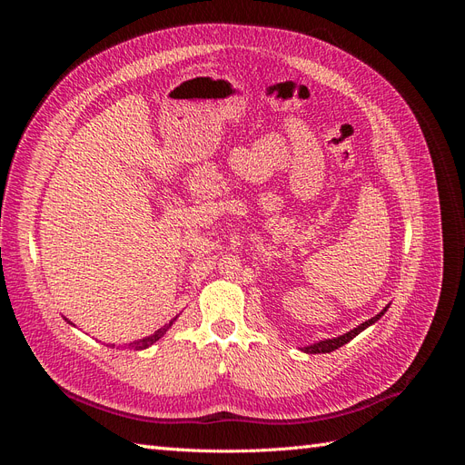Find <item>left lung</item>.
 <instances>
[{
  "mask_svg": "<svg viewBox=\"0 0 465 465\" xmlns=\"http://www.w3.org/2000/svg\"><path fill=\"white\" fill-rule=\"evenodd\" d=\"M388 308H390V304H388V306H384V311H382V312H378L374 318H371V320H367V322H362L361 326H357L355 330H351V331H347V333H343V335H340V337H331V340H320V341H316V343H312V345H308V347H301V351H304V353H308V355H316V353H331V351L340 349L341 345L349 343V341L353 340V337H357L362 330H367L369 326H372L374 322H378L380 318L384 316V312L388 311Z\"/></svg>",
  "mask_w": 465,
  "mask_h": 465,
  "instance_id": "1",
  "label": "left lung"
}]
</instances>
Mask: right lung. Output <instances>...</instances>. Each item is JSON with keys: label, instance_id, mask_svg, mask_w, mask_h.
<instances>
[{"label": "right lung", "instance_id": "obj_1", "mask_svg": "<svg viewBox=\"0 0 465 465\" xmlns=\"http://www.w3.org/2000/svg\"><path fill=\"white\" fill-rule=\"evenodd\" d=\"M178 318V316H176ZM174 318V320H176ZM67 320V318H65ZM174 320H171V322H168L166 323V326H163V328H159L157 331H154V333H151V335H147V337H143V340H137V341H134V343H130L128 347H132V349H135V351H142V349H147V347H151L153 343H157L159 340H161V337L168 331V328H171L173 326V323H174ZM67 323H72V322H69L67 320ZM72 326H74V323H72Z\"/></svg>", "mask_w": 465, "mask_h": 465}]
</instances>
